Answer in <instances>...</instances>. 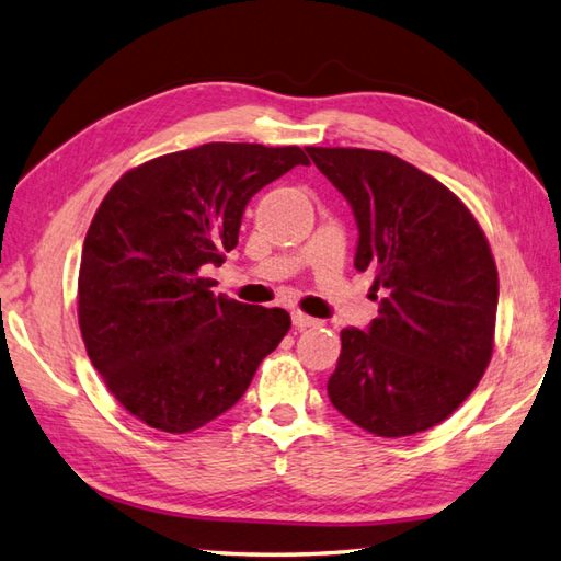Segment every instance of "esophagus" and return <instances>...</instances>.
<instances>
[{"label": "esophagus", "mask_w": 561, "mask_h": 561, "mask_svg": "<svg viewBox=\"0 0 561 561\" xmlns=\"http://www.w3.org/2000/svg\"><path fill=\"white\" fill-rule=\"evenodd\" d=\"M291 323H294V328L306 330V328H316V325H318V320H316V318H311V316L301 313V311H294V313H291Z\"/></svg>", "instance_id": "34e87169"}]
</instances>
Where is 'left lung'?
<instances>
[{
	"label": "left lung",
	"mask_w": 561,
	"mask_h": 561,
	"mask_svg": "<svg viewBox=\"0 0 561 561\" xmlns=\"http://www.w3.org/2000/svg\"><path fill=\"white\" fill-rule=\"evenodd\" d=\"M352 205L354 267L371 270L378 316L340 332L328 396L364 432H426L478 388L494 352L499 274L472 211L436 178L392 153L308 147Z\"/></svg>",
	"instance_id": "8db88e82"
}]
</instances>
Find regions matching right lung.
<instances>
[{"label":"right lung","mask_w":561,"mask_h":561,"mask_svg":"<svg viewBox=\"0 0 561 561\" xmlns=\"http://www.w3.org/2000/svg\"><path fill=\"white\" fill-rule=\"evenodd\" d=\"M299 147L211 141L121 175L83 238L77 313L83 347L123 408L187 434L231 410L291 328L284 308L214 296L211 265L236 248L248 199Z\"/></svg>","instance_id":"add662e5"}]
</instances>
